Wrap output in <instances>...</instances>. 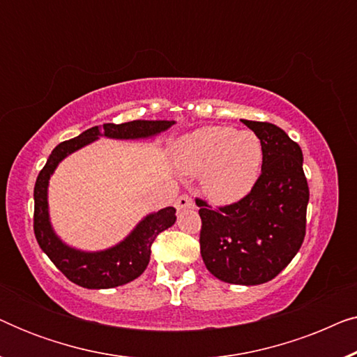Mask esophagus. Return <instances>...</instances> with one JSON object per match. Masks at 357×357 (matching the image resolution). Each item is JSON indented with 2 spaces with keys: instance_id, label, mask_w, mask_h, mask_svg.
Segmentation results:
<instances>
[{
  "instance_id": "obj_1",
  "label": "esophagus",
  "mask_w": 357,
  "mask_h": 357,
  "mask_svg": "<svg viewBox=\"0 0 357 357\" xmlns=\"http://www.w3.org/2000/svg\"><path fill=\"white\" fill-rule=\"evenodd\" d=\"M175 208H177V211H183V209H193L195 202L188 197V195H182V197H178L177 202H175Z\"/></svg>"
}]
</instances>
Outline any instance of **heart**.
I'll use <instances>...</instances> for the list:
<instances>
[{
	"label": "heart",
	"instance_id": "obj_1",
	"mask_svg": "<svg viewBox=\"0 0 357 357\" xmlns=\"http://www.w3.org/2000/svg\"><path fill=\"white\" fill-rule=\"evenodd\" d=\"M174 162L187 175H202V188L216 204L241 202L260 178L263 148L252 131L202 126L180 136Z\"/></svg>",
	"mask_w": 357,
	"mask_h": 357
}]
</instances>
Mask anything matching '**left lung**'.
I'll return each instance as SVG.
<instances>
[{"instance_id":"obj_1","label":"left lung","mask_w":357,"mask_h":357,"mask_svg":"<svg viewBox=\"0 0 357 357\" xmlns=\"http://www.w3.org/2000/svg\"><path fill=\"white\" fill-rule=\"evenodd\" d=\"M263 148L261 175L241 202L213 209L197 199L199 248L208 271L229 284L257 286L289 265L304 242L309 185L304 158L280 126L242 120Z\"/></svg>"}]
</instances>
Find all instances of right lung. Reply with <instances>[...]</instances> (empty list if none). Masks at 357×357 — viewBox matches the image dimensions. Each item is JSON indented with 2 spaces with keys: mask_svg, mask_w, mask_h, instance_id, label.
<instances>
[{
  "mask_svg": "<svg viewBox=\"0 0 357 357\" xmlns=\"http://www.w3.org/2000/svg\"><path fill=\"white\" fill-rule=\"evenodd\" d=\"M174 123V120H133L120 125L105 123L102 128L92 126L76 138L63 141L52 151L33 188V232L38 245L53 265L75 284L87 289H110L136 280L148 266L154 238L159 232L174 226L177 218L172 206L149 213L123 241L105 250L84 252L68 245L53 231L48 211V182L58 164L100 136L112 139H148L167 131Z\"/></svg>",
  "mask_w": 357,
  "mask_h": 357,
  "instance_id": "obj_1",
  "label": "right lung"
}]
</instances>
